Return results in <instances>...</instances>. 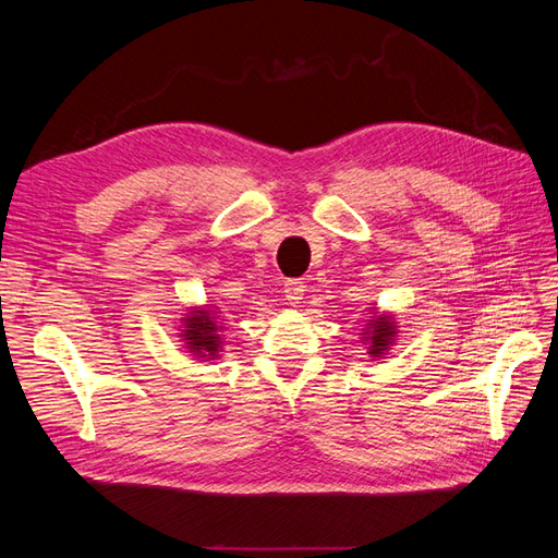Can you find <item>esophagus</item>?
<instances>
[{"label": "esophagus", "instance_id": "1", "mask_svg": "<svg viewBox=\"0 0 558 558\" xmlns=\"http://www.w3.org/2000/svg\"><path fill=\"white\" fill-rule=\"evenodd\" d=\"M283 293H286V298H289L291 305H298V302L302 300V295H305V281H300V279H286Z\"/></svg>", "mask_w": 558, "mask_h": 558}]
</instances>
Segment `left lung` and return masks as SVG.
<instances>
[{
    "label": "left lung",
    "mask_w": 558,
    "mask_h": 558,
    "mask_svg": "<svg viewBox=\"0 0 558 558\" xmlns=\"http://www.w3.org/2000/svg\"><path fill=\"white\" fill-rule=\"evenodd\" d=\"M365 335H367L365 340L369 342V353H373V356H379V353H384L388 349V344H391L393 335H396V326L388 316H379V318H373V324H369Z\"/></svg>",
    "instance_id": "1"
}]
</instances>
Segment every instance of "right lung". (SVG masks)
<instances>
[{
	"label": "right lung",
	"mask_w": 558,
	"mask_h": 558,
	"mask_svg": "<svg viewBox=\"0 0 558 558\" xmlns=\"http://www.w3.org/2000/svg\"><path fill=\"white\" fill-rule=\"evenodd\" d=\"M185 330H183V340L185 347L191 349V353L195 356H216L218 347H221V337L216 335V324H214V316H209L207 312H193L191 316H185Z\"/></svg>",
	"instance_id": "right-lung-1"
}]
</instances>
